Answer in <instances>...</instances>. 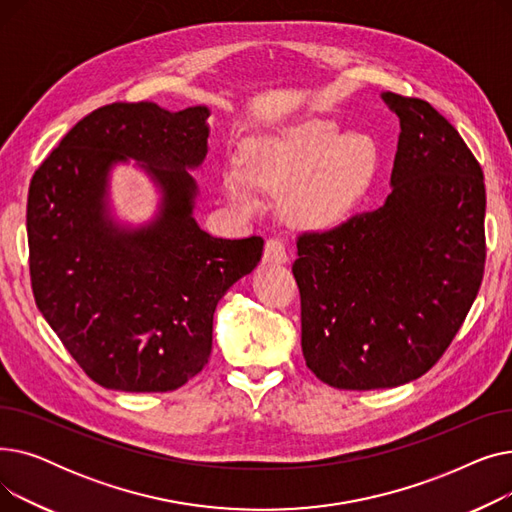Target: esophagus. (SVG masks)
<instances>
[{"mask_svg":"<svg viewBox=\"0 0 512 512\" xmlns=\"http://www.w3.org/2000/svg\"><path fill=\"white\" fill-rule=\"evenodd\" d=\"M288 261L286 249L282 245V240L278 238H270L265 242V249H263V263H274V265H282Z\"/></svg>","mask_w":512,"mask_h":512,"instance_id":"1","label":"esophagus"}]
</instances>
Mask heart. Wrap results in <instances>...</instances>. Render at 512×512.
I'll list each match as a JSON object with an SVG mask.
<instances>
[{"mask_svg": "<svg viewBox=\"0 0 512 512\" xmlns=\"http://www.w3.org/2000/svg\"><path fill=\"white\" fill-rule=\"evenodd\" d=\"M380 164V147L367 132H342L328 118H307L242 147L240 174L226 176V193L257 207L255 191L290 195V213L301 226L340 224L365 195Z\"/></svg>", "mask_w": 512, "mask_h": 512, "instance_id": "b5f03b06", "label": "heart"}]
</instances>
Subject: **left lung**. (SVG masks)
Masks as SVG:
<instances>
[{
	"mask_svg": "<svg viewBox=\"0 0 512 512\" xmlns=\"http://www.w3.org/2000/svg\"><path fill=\"white\" fill-rule=\"evenodd\" d=\"M400 120L382 207L297 240L307 367L338 390L432 369L461 330L486 265V184L461 134L423 99L382 93Z\"/></svg>",
	"mask_w": 512,
	"mask_h": 512,
	"instance_id": "8db88e82",
	"label": "left lung"
}]
</instances>
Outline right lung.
<instances>
[{
    "mask_svg": "<svg viewBox=\"0 0 512 512\" xmlns=\"http://www.w3.org/2000/svg\"><path fill=\"white\" fill-rule=\"evenodd\" d=\"M205 105H103L37 168L26 203L35 303L93 382L122 392L184 386L211 355L213 313L255 270L263 238H213L193 218L207 155ZM137 158L162 193L156 220L126 229L106 207L109 172Z\"/></svg>",
    "mask_w": 512,
    "mask_h": 512,
    "instance_id": "obj_1",
    "label": "right lung"
}]
</instances>
